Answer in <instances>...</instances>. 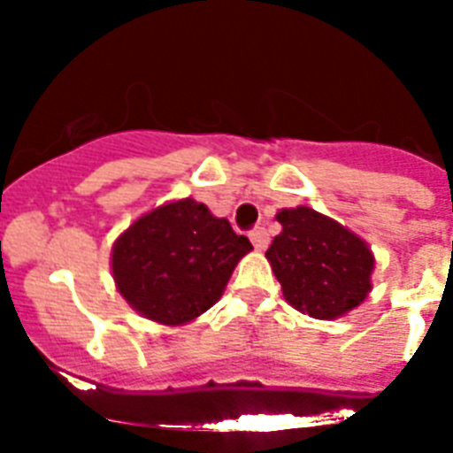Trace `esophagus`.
I'll list each match as a JSON object with an SVG mask.
<instances>
[{
  "mask_svg": "<svg viewBox=\"0 0 453 453\" xmlns=\"http://www.w3.org/2000/svg\"><path fill=\"white\" fill-rule=\"evenodd\" d=\"M249 237H250V242H253V246H256L257 250L267 249L269 234H267V230H265V227H253V230L249 233Z\"/></svg>",
  "mask_w": 453,
  "mask_h": 453,
  "instance_id": "1",
  "label": "esophagus"
}]
</instances>
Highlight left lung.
<instances>
[{
  "label": "left lung",
  "mask_w": 453,
  "mask_h": 453,
  "mask_svg": "<svg viewBox=\"0 0 453 453\" xmlns=\"http://www.w3.org/2000/svg\"><path fill=\"white\" fill-rule=\"evenodd\" d=\"M283 230L267 249L285 302L318 320L357 309L371 292L375 257L348 227L311 207L280 209Z\"/></svg>",
  "instance_id": "obj_1"
}]
</instances>
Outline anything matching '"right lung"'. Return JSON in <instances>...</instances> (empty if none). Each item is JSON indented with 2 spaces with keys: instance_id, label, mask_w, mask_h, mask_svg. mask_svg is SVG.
Returning a JSON list of instances; mask_svg holds the SVG:
<instances>
[{
  "instance_id": "obj_1",
  "label": "right lung",
  "mask_w": 453,
  "mask_h": 453,
  "mask_svg": "<svg viewBox=\"0 0 453 453\" xmlns=\"http://www.w3.org/2000/svg\"><path fill=\"white\" fill-rule=\"evenodd\" d=\"M253 249L227 219L191 197L140 216L112 246V276L131 309L180 326L211 309L237 262Z\"/></svg>"
}]
</instances>
